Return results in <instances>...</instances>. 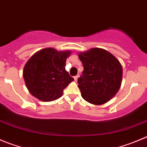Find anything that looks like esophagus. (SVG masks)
Masks as SVG:
<instances>
[{
    "label": "esophagus",
    "instance_id": "obj_1",
    "mask_svg": "<svg viewBox=\"0 0 147 147\" xmlns=\"http://www.w3.org/2000/svg\"><path fill=\"white\" fill-rule=\"evenodd\" d=\"M79 75H76V76H74V80H75V82H76V81H77V79H78V78H79Z\"/></svg>",
    "mask_w": 147,
    "mask_h": 147
}]
</instances>
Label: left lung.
I'll use <instances>...</instances> for the list:
<instances>
[{
	"instance_id": "1",
	"label": "left lung",
	"mask_w": 147,
	"mask_h": 147,
	"mask_svg": "<svg viewBox=\"0 0 147 147\" xmlns=\"http://www.w3.org/2000/svg\"><path fill=\"white\" fill-rule=\"evenodd\" d=\"M78 55L84 66L82 75L78 79L82 97L91 104H105L121 87V63L108 51L97 47L79 53Z\"/></svg>"
}]
</instances>
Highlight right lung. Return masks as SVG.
<instances>
[{
  "label": "right lung",
  "mask_w": 147,
  "mask_h": 147,
  "mask_svg": "<svg viewBox=\"0 0 147 147\" xmlns=\"http://www.w3.org/2000/svg\"><path fill=\"white\" fill-rule=\"evenodd\" d=\"M70 50L58 51L49 47L35 53L25 64L23 77L31 94L43 102L60 98L63 89L74 80L66 71L65 61Z\"/></svg>",
  "instance_id": "1"
}]
</instances>
